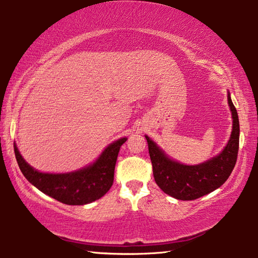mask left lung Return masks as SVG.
Segmentation results:
<instances>
[{"label": "left lung", "instance_id": "1", "mask_svg": "<svg viewBox=\"0 0 258 258\" xmlns=\"http://www.w3.org/2000/svg\"><path fill=\"white\" fill-rule=\"evenodd\" d=\"M227 101L233 118L230 140L218 156L201 164L185 165L173 161L146 136L155 181L165 194L177 200L190 201L217 189L230 177L238 157L240 125L230 93L227 94Z\"/></svg>", "mask_w": 258, "mask_h": 258}]
</instances>
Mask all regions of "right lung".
Here are the masks:
<instances>
[{
    "label": "right lung",
    "instance_id": "add662e5",
    "mask_svg": "<svg viewBox=\"0 0 258 258\" xmlns=\"http://www.w3.org/2000/svg\"><path fill=\"white\" fill-rule=\"evenodd\" d=\"M126 140L121 138L112 142L93 164L69 173L39 172L27 164L17 146L14 147L19 169L32 185L64 204L83 206L99 200L111 188L118 153Z\"/></svg>",
    "mask_w": 258,
    "mask_h": 258
}]
</instances>
